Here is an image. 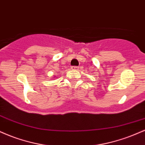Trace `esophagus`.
Listing matches in <instances>:
<instances>
[{
  "label": "esophagus",
  "mask_w": 145,
  "mask_h": 145,
  "mask_svg": "<svg viewBox=\"0 0 145 145\" xmlns=\"http://www.w3.org/2000/svg\"><path fill=\"white\" fill-rule=\"evenodd\" d=\"M78 68L79 67H78V66H72V67H71V69H73V70H76V69H78Z\"/></svg>",
  "instance_id": "34e87169"
}]
</instances>
